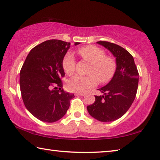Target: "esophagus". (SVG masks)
Returning <instances> with one entry per match:
<instances>
[{"mask_svg":"<svg viewBox=\"0 0 160 160\" xmlns=\"http://www.w3.org/2000/svg\"><path fill=\"white\" fill-rule=\"evenodd\" d=\"M75 95L83 97V96H85V94H84V93H76V94H75Z\"/></svg>","mask_w":160,"mask_h":160,"instance_id":"1","label":"esophagus"}]
</instances>
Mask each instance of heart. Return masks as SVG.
I'll return each instance as SVG.
<instances>
[{"label": "heart", "mask_w": 160, "mask_h": 160, "mask_svg": "<svg viewBox=\"0 0 160 160\" xmlns=\"http://www.w3.org/2000/svg\"><path fill=\"white\" fill-rule=\"evenodd\" d=\"M83 60L91 63L88 70L89 75H76L68 82V89L73 92H85L100 83H106L113 77L116 70L114 59L107 56L104 51L95 46L89 45L78 50ZM63 68L68 75H72L75 69V58L72 53H66L63 60Z\"/></svg>", "instance_id": "obj_1"}]
</instances>
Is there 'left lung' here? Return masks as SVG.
Here are the masks:
<instances>
[{
	"label": "left lung",
	"instance_id": "obj_1",
	"mask_svg": "<svg viewBox=\"0 0 160 160\" xmlns=\"http://www.w3.org/2000/svg\"><path fill=\"white\" fill-rule=\"evenodd\" d=\"M116 58V68L110 82L99 90L95 102L88 106L90 116L102 122L117 120L126 113L135 98L139 74L133 57L128 51L108 42H97Z\"/></svg>",
	"mask_w": 160,
	"mask_h": 160
}]
</instances>
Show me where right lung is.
<instances>
[{"label": "right lung", "mask_w": 160, "mask_h": 160, "mask_svg": "<svg viewBox=\"0 0 160 160\" xmlns=\"http://www.w3.org/2000/svg\"><path fill=\"white\" fill-rule=\"evenodd\" d=\"M70 47V42L61 40L42 42L30 51L21 68L24 104L34 117L44 122H56L63 117L75 97L63 90L61 80L65 75L63 60Z\"/></svg>", "instance_id": "1"}]
</instances>
